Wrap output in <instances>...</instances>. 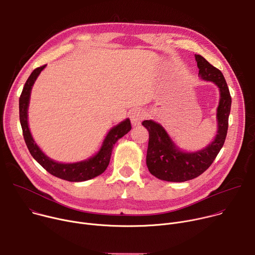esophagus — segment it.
<instances>
[{"label": "esophagus", "mask_w": 255, "mask_h": 255, "mask_svg": "<svg viewBox=\"0 0 255 255\" xmlns=\"http://www.w3.org/2000/svg\"><path fill=\"white\" fill-rule=\"evenodd\" d=\"M144 118H145V113L143 112V110H140V109H136V110L132 111L130 115L131 123L133 126L140 125L141 122L144 120Z\"/></svg>", "instance_id": "esophagus-1"}]
</instances>
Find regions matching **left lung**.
Segmentation results:
<instances>
[{
    "label": "left lung",
    "mask_w": 255,
    "mask_h": 255,
    "mask_svg": "<svg viewBox=\"0 0 255 255\" xmlns=\"http://www.w3.org/2000/svg\"><path fill=\"white\" fill-rule=\"evenodd\" d=\"M195 58L201 79L213 82L220 91L217 109L218 130L214 141L207 147L196 152H185L176 146L160 124L152 120L143 121L142 125L149 132L146 155L148 170L155 177L166 181L181 183L201 175L215 160L227 135L231 110V96L227 83L221 70L209 63L203 56L195 54Z\"/></svg>",
    "instance_id": "left-lung-1"
}]
</instances>
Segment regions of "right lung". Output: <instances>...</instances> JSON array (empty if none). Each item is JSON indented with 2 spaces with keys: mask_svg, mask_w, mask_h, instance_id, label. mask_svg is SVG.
<instances>
[{
  "mask_svg": "<svg viewBox=\"0 0 255 255\" xmlns=\"http://www.w3.org/2000/svg\"><path fill=\"white\" fill-rule=\"evenodd\" d=\"M45 65L35 68L28 80L25 83L23 91L19 99V116L23 131L25 143L33 158L37 161L43 168H45L52 175L68 181H84L94 178L103 173L110 162L112 149L115 143L131 130V123L129 119L124 120L117 126L113 127L107 134L100 151L93 157L76 162V163H60L47 157L40 148L36 145L28 127V106L32 87L44 69Z\"/></svg>",
  "mask_w": 255,
  "mask_h": 255,
  "instance_id": "obj_1",
  "label": "right lung"
}]
</instances>
